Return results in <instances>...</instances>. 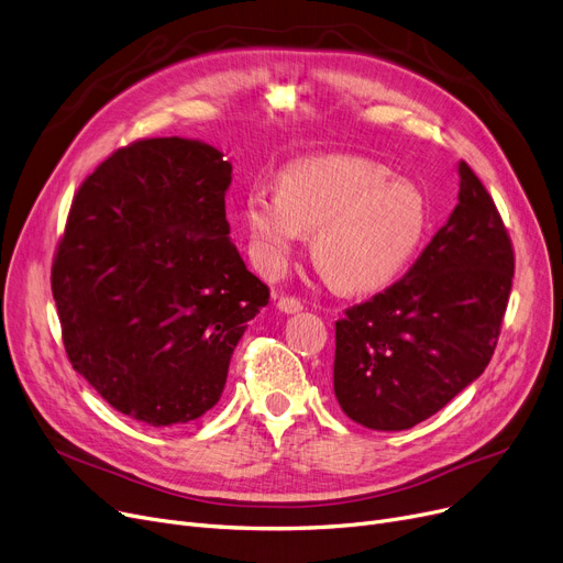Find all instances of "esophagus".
Returning <instances> with one entry per match:
<instances>
[{"label": "esophagus", "mask_w": 563, "mask_h": 563, "mask_svg": "<svg viewBox=\"0 0 563 563\" xmlns=\"http://www.w3.org/2000/svg\"><path fill=\"white\" fill-rule=\"evenodd\" d=\"M278 308H280L283 312H299V310L303 308V303H301L297 297L285 295V297L278 299Z\"/></svg>", "instance_id": "esophagus-1"}]
</instances>
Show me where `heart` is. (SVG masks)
Wrapping results in <instances>:
<instances>
[{
    "instance_id": "1",
    "label": "heart",
    "mask_w": 563,
    "mask_h": 563,
    "mask_svg": "<svg viewBox=\"0 0 563 563\" xmlns=\"http://www.w3.org/2000/svg\"><path fill=\"white\" fill-rule=\"evenodd\" d=\"M243 223L268 272H278L303 232H314L312 260L320 274L345 291H368L394 280L417 255L430 211L423 192L390 179L388 167L324 156L287 165L278 192L251 190Z\"/></svg>"
}]
</instances>
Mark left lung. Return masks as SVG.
Returning <instances> with one entry per match:
<instances>
[{"instance_id": "left-lung-1", "label": "left lung", "mask_w": 563, "mask_h": 563, "mask_svg": "<svg viewBox=\"0 0 563 563\" xmlns=\"http://www.w3.org/2000/svg\"><path fill=\"white\" fill-rule=\"evenodd\" d=\"M460 195L409 272L335 322L333 390L347 417L407 430L446 407L490 363L516 253L493 195L460 163Z\"/></svg>"}]
</instances>
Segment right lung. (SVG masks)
<instances>
[{"label":"right lung","mask_w":563,"mask_h":563,"mask_svg":"<svg viewBox=\"0 0 563 563\" xmlns=\"http://www.w3.org/2000/svg\"><path fill=\"white\" fill-rule=\"evenodd\" d=\"M230 184L213 146L150 137L112 152L73 198L51 274L64 350L129 419H200L268 303L230 239Z\"/></svg>","instance_id":"right-lung-1"}]
</instances>
